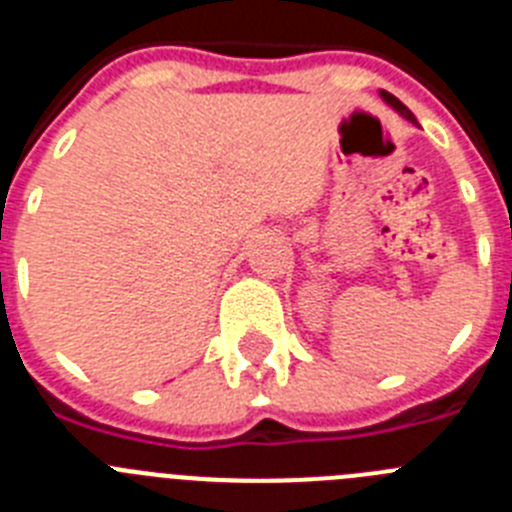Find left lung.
Returning a JSON list of instances; mask_svg holds the SVG:
<instances>
[{
  "instance_id": "1",
  "label": "left lung",
  "mask_w": 512,
  "mask_h": 512,
  "mask_svg": "<svg viewBox=\"0 0 512 512\" xmlns=\"http://www.w3.org/2000/svg\"><path fill=\"white\" fill-rule=\"evenodd\" d=\"M379 97H382V99H384V102L390 104V107H392V110H395V112H397V115H402V117H405V120L415 122V115H413V112H410V110H408V107H405V104H402V102H400V99H397V97H392V94H390V92H384V89H379Z\"/></svg>"
}]
</instances>
